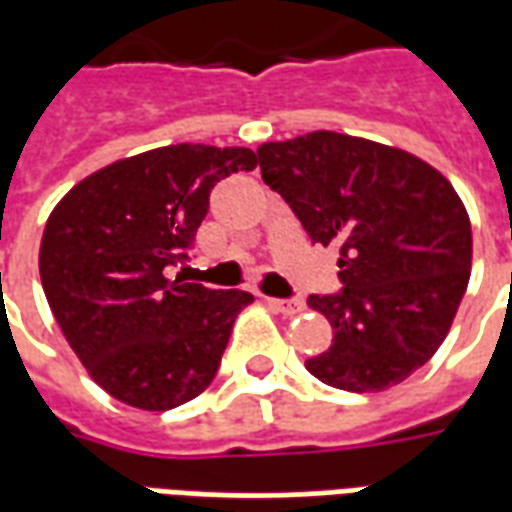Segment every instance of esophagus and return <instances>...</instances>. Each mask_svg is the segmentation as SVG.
Listing matches in <instances>:
<instances>
[{
	"label": "esophagus",
	"instance_id": "esophagus-1",
	"mask_svg": "<svg viewBox=\"0 0 512 512\" xmlns=\"http://www.w3.org/2000/svg\"><path fill=\"white\" fill-rule=\"evenodd\" d=\"M271 310L282 312V315H299L304 310V301L301 299H266Z\"/></svg>",
	"mask_w": 512,
	"mask_h": 512
}]
</instances>
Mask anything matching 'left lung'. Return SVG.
<instances>
[{
    "label": "left lung",
    "instance_id": "left-lung-1",
    "mask_svg": "<svg viewBox=\"0 0 512 512\" xmlns=\"http://www.w3.org/2000/svg\"><path fill=\"white\" fill-rule=\"evenodd\" d=\"M260 172L312 244L340 246L343 290L307 304L332 345L307 359L323 384L384 392L439 351L472 268V224L450 180L397 147L312 131L257 147Z\"/></svg>",
    "mask_w": 512,
    "mask_h": 512
}]
</instances>
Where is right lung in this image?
<instances>
[{"mask_svg": "<svg viewBox=\"0 0 512 512\" xmlns=\"http://www.w3.org/2000/svg\"><path fill=\"white\" fill-rule=\"evenodd\" d=\"M255 167L249 147H156L93 172L51 211L40 241L43 293L112 397L167 411L213 381L252 293L164 271L189 260L213 186Z\"/></svg>", "mask_w": 512, "mask_h": 512, "instance_id": "add662e5", "label": "right lung"}]
</instances>
